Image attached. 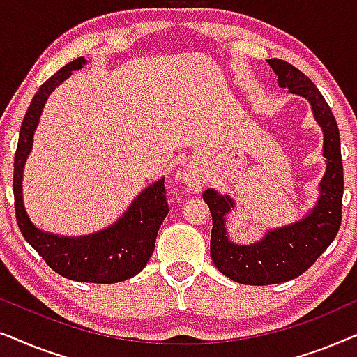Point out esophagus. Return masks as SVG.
<instances>
[{"label": "esophagus", "instance_id": "34e87169", "mask_svg": "<svg viewBox=\"0 0 357 357\" xmlns=\"http://www.w3.org/2000/svg\"><path fill=\"white\" fill-rule=\"evenodd\" d=\"M183 183L191 189L194 192H199L206 184V179H204V174L201 173V169L194 165H186L183 169Z\"/></svg>", "mask_w": 357, "mask_h": 357}]
</instances>
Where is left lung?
I'll return each instance as SVG.
<instances>
[{
    "label": "left lung",
    "mask_w": 357,
    "mask_h": 357,
    "mask_svg": "<svg viewBox=\"0 0 357 357\" xmlns=\"http://www.w3.org/2000/svg\"><path fill=\"white\" fill-rule=\"evenodd\" d=\"M281 88L308 99L315 121L323 130V156L326 171L320 183V197L310 213L287 227L274 228L251 245H236L227 236L225 217L235 207L230 196L213 189L202 194L212 213L211 256L215 268L231 281L268 286L296 279L310 268L335 240L343 207V160L340 130L325 98L312 79L296 66L279 59L268 60Z\"/></svg>",
    "instance_id": "8db88e82"
}]
</instances>
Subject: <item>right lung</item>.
I'll return each instance as SVG.
<instances>
[{"mask_svg":"<svg viewBox=\"0 0 357 357\" xmlns=\"http://www.w3.org/2000/svg\"><path fill=\"white\" fill-rule=\"evenodd\" d=\"M84 63L83 56L70 61L47 79L32 98L19 130L14 156V208L22 236L55 273L78 282L112 284L139 274L153 253L160 225L169 212L165 178L142 191L116 223L86 236H61L39 230L31 222L22 201L24 165L32 150L34 132L47 98L71 71L83 68Z\"/></svg>","mask_w":357,"mask_h":357,"instance_id":"obj_1","label":"right lung"}]
</instances>
